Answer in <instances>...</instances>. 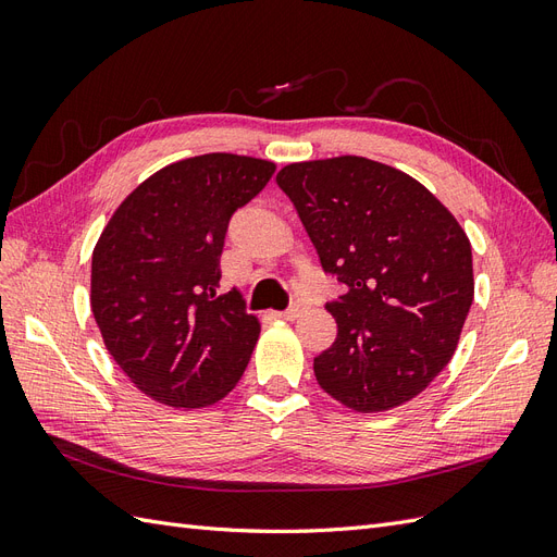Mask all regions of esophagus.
Returning <instances> with one entry per match:
<instances>
[{
  "instance_id": "esophagus-1",
  "label": "esophagus",
  "mask_w": 557,
  "mask_h": 557,
  "mask_svg": "<svg viewBox=\"0 0 557 557\" xmlns=\"http://www.w3.org/2000/svg\"><path fill=\"white\" fill-rule=\"evenodd\" d=\"M301 313H305V305H293V307H288L285 311H274L272 315L281 318V320H295Z\"/></svg>"
}]
</instances>
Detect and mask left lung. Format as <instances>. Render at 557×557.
<instances>
[{
    "mask_svg": "<svg viewBox=\"0 0 557 557\" xmlns=\"http://www.w3.org/2000/svg\"><path fill=\"white\" fill-rule=\"evenodd\" d=\"M276 183L346 290L325 305L339 330L313 358L318 385L362 413L409 401L448 364L474 299L467 234L416 178L367 158L295 162Z\"/></svg>",
    "mask_w": 557,
    "mask_h": 557,
    "instance_id": "8db88e82",
    "label": "left lung"
}]
</instances>
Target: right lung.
Masks as SVG:
<instances>
[{
	"mask_svg": "<svg viewBox=\"0 0 557 557\" xmlns=\"http://www.w3.org/2000/svg\"><path fill=\"white\" fill-rule=\"evenodd\" d=\"M274 162L209 153L164 166L109 221L92 252V313L107 350L141 393L178 409L239 383L260 323L221 295L232 215L262 193Z\"/></svg>",
	"mask_w": 557,
	"mask_h": 557,
	"instance_id": "right-lung-1",
	"label": "right lung"
}]
</instances>
